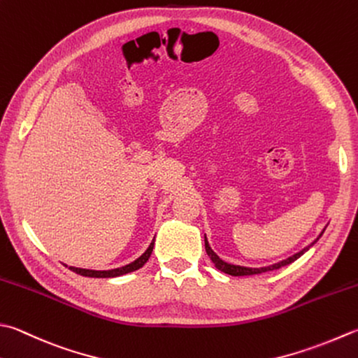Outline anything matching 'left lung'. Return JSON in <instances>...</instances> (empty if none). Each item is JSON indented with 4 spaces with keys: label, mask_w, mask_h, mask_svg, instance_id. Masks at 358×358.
I'll return each instance as SVG.
<instances>
[{
    "label": "left lung",
    "mask_w": 358,
    "mask_h": 358,
    "mask_svg": "<svg viewBox=\"0 0 358 358\" xmlns=\"http://www.w3.org/2000/svg\"><path fill=\"white\" fill-rule=\"evenodd\" d=\"M323 233H324V229L321 231V234L318 236V239L321 236H323ZM317 239V241H318ZM317 241H313L310 245H307L306 248H303L299 251V253H295L293 256H290V257H287V259H284V261H281V262H278V264H273V265H268V267H261V268H251V267H242V265H234V264H228V262H225V261H222V259L217 256L214 251H213V248L209 247V243H208V239H206V236H205V248H206V253H208V256H209V259H211V261L214 262V265H215V268H219L220 271H223V273H227V275H231V276H250V275H259V273H265V271H271V270H278V268H281V267H284V265H287V264H292V262H295L298 257H301L303 256L307 250H309L312 245L317 242Z\"/></svg>",
    "instance_id": "left-lung-1"
}]
</instances>
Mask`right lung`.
<instances>
[{
    "mask_svg": "<svg viewBox=\"0 0 358 358\" xmlns=\"http://www.w3.org/2000/svg\"><path fill=\"white\" fill-rule=\"evenodd\" d=\"M153 245H155V239L152 241V243L149 245V248H147L144 253L136 259V261H133V262H130L127 265H124V267L113 268V270H88V268L69 267V270H73L74 273H77V275L88 276V278H116V276L127 275V273L139 270L147 261H149V257H150L152 251H153ZM66 267H68V265H66Z\"/></svg>",
    "mask_w": 358,
    "mask_h": 358,
    "instance_id": "add662e5",
    "label": "right lung"
}]
</instances>
